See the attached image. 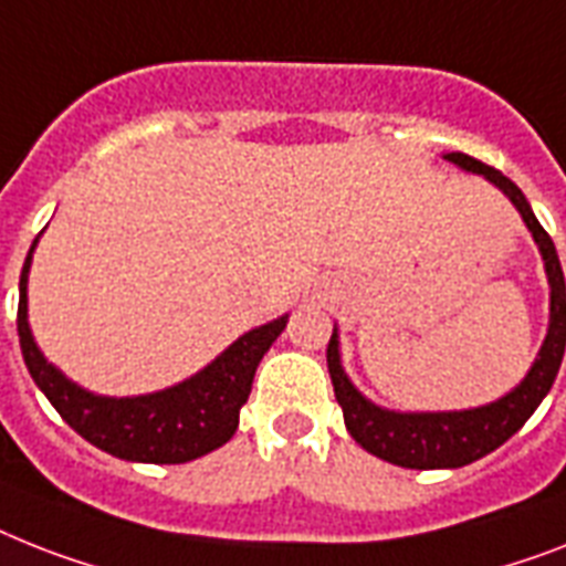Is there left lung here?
I'll list each match as a JSON object with an SVG mask.
<instances>
[{
	"label": "left lung",
	"mask_w": 566,
	"mask_h": 566,
	"mask_svg": "<svg viewBox=\"0 0 566 566\" xmlns=\"http://www.w3.org/2000/svg\"><path fill=\"white\" fill-rule=\"evenodd\" d=\"M450 159L465 171L482 174L491 179L494 186L503 188V195L517 206L521 218L526 220L532 238L541 247L544 255L546 275H549V287H553V302H549V331H546L544 346L537 355L535 366L530 375L521 380V387H514L506 398L489 403V407H476V410L462 412H389L366 401L346 371L339 366V348H337V331L328 339V375L334 384L343 418L352 439L363 450H369L371 457L392 462L401 468H418V471H430V468H462L482 459L500 444L509 442L526 418L537 410V403L544 401V395L553 387L558 366H562L564 346H566V284L564 270L555 252L553 238L546 235V229L537 223L532 214L526 197L512 179L503 177L497 168L480 163L468 154H448Z\"/></svg>",
	"instance_id": "8db88e82"
}]
</instances>
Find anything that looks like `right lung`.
<instances>
[{
	"label": "right lung",
	"mask_w": 566,
	"mask_h": 566,
	"mask_svg": "<svg viewBox=\"0 0 566 566\" xmlns=\"http://www.w3.org/2000/svg\"><path fill=\"white\" fill-rule=\"evenodd\" d=\"M31 252L34 247L22 264L20 307H17L22 357L36 387L43 389L60 418L75 433L113 457L127 462H154V465L191 462L232 439L238 430V412L250 398L255 369L284 331L287 316L243 334L211 366L177 387L139 395V398H104L75 387L40 355L31 337L29 298H25Z\"/></svg>",
	"instance_id": "obj_1"
}]
</instances>
